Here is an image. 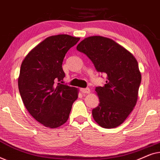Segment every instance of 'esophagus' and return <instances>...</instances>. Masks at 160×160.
Masks as SVG:
<instances>
[{
	"label": "esophagus",
	"mask_w": 160,
	"mask_h": 160,
	"mask_svg": "<svg viewBox=\"0 0 160 160\" xmlns=\"http://www.w3.org/2000/svg\"><path fill=\"white\" fill-rule=\"evenodd\" d=\"M80 90L83 94H88L90 92V89L89 88H82Z\"/></svg>",
	"instance_id": "obj_1"
}]
</instances>
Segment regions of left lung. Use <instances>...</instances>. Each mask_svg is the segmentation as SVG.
Returning a JSON list of instances; mask_svg holds the SVG:
<instances>
[{
  "instance_id": "1",
  "label": "left lung",
  "mask_w": 160,
  "mask_h": 160,
  "mask_svg": "<svg viewBox=\"0 0 160 160\" xmlns=\"http://www.w3.org/2000/svg\"><path fill=\"white\" fill-rule=\"evenodd\" d=\"M76 49L90 59L98 72L107 75L104 86L95 88L100 103L92 110L94 119L102 128H117L136 105L141 82L136 59L112 39L100 36L84 38Z\"/></svg>"
}]
</instances>
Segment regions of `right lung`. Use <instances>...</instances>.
<instances>
[{"label": "right lung", "instance_id": "add662e5", "mask_svg": "<svg viewBox=\"0 0 160 160\" xmlns=\"http://www.w3.org/2000/svg\"><path fill=\"white\" fill-rule=\"evenodd\" d=\"M79 38L62 34L48 37L33 48L21 65L18 87L28 112L36 121L57 128L68 119L78 89L62 84L65 54Z\"/></svg>", "mask_w": 160, "mask_h": 160}]
</instances>
